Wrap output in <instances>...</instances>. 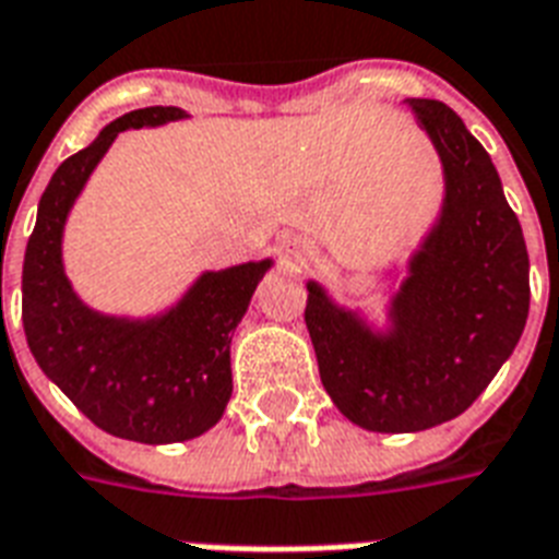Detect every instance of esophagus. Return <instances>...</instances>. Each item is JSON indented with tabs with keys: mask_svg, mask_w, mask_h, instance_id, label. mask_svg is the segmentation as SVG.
I'll use <instances>...</instances> for the list:
<instances>
[{
	"mask_svg": "<svg viewBox=\"0 0 559 559\" xmlns=\"http://www.w3.org/2000/svg\"><path fill=\"white\" fill-rule=\"evenodd\" d=\"M280 257L288 267H300L309 259V248L297 239H280Z\"/></svg>",
	"mask_w": 559,
	"mask_h": 559,
	"instance_id": "34e87169",
	"label": "esophagus"
}]
</instances>
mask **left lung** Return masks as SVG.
Wrapping results in <instances>:
<instances>
[{
    "mask_svg": "<svg viewBox=\"0 0 559 559\" xmlns=\"http://www.w3.org/2000/svg\"><path fill=\"white\" fill-rule=\"evenodd\" d=\"M445 175L440 221L391 302V332L329 300L309 283V326L320 382L367 431H423L455 419L499 373L522 338L531 302L527 248L499 171L461 116L408 98Z\"/></svg>",
    "mask_w": 559,
    "mask_h": 559,
    "instance_id": "1",
    "label": "left lung"
}]
</instances>
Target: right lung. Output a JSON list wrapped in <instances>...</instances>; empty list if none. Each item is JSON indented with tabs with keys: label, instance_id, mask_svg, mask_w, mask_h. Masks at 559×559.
Instances as JSON below:
<instances>
[{
	"label": "right lung",
	"instance_id": "right-lung-1",
	"mask_svg": "<svg viewBox=\"0 0 559 559\" xmlns=\"http://www.w3.org/2000/svg\"><path fill=\"white\" fill-rule=\"evenodd\" d=\"M183 116L180 107H142L63 159L40 198L23 262V326L40 370L95 426L136 443L192 440L218 423L233 393V329L271 267L265 259L206 271L175 309L151 320L107 318L72 292L60 239L86 177L122 131Z\"/></svg>",
	"mask_w": 559,
	"mask_h": 559
}]
</instances>
